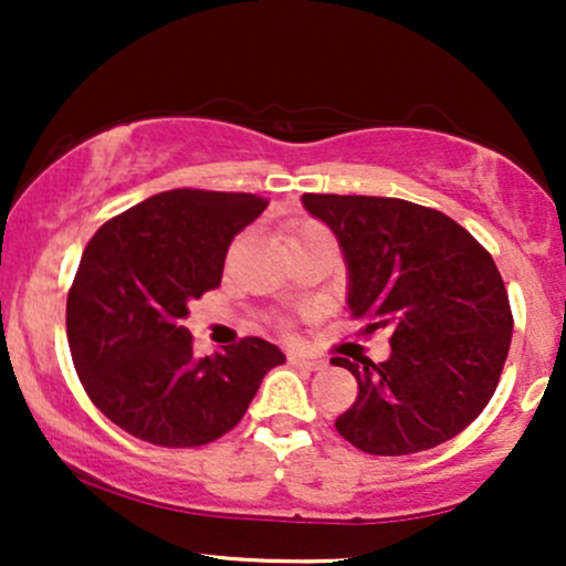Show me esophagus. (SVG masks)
Listing matches in <instances>:
<instances>
[{
	"label": "esophagus",
	"instance_id": "34e87169",
	"mask_svg": "<svg viewBox=\"0 0 566 566\" xmlns=\"http://www.w3.org/2000/svg\"><path fill=\"white\" fill-rule=\"evenodd\" d=\"M287 359H290V365H295V367H301V369H311V373H314V369H322L324 367V361L322 359H314V356L290 354Z\"/></svg>",
	"mask_w": 566,
	"mask_h": 566
}]
</instances>
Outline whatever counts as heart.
<instances>
[{"mask_svg": "<svg viewBox=\"0 0 566 566\" xmlns=\"http://www.w3.org/2000/svg\"><path fill=\"white\" fill-rule=\"evenodd\" d=\"M314 233H324V229H319L316 223H305L301 231H297L295 239H303V237H314Z\"/></svg>", "mask_w": 566, "mask_h": 566, "instance_id": "obj_1", "label": "heart"}]
</instances>
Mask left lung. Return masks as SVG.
<instances>
[{"label": "left lung", "mask_w": 566, "mask_h": 566, "mask_svg": "<svg viewBox=\"0 0 566 566\" xmlns=\"http://www.w3.org/2000/svg\"><path fill=\"white\" fill-rule=\"evenodd\" d=\"M346 252L354 319L391 333L386 361L343 359L359 394L337 433L369 454H412L458 437L495 394L513 316L495 261L444 212L391 197L303 193Z\"/></svg>", "instance_id": "1"}]
</instances>
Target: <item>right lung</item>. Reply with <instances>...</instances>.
<instances>
[{
  "instance_id": "right-lung-1",
  "label": "right lung",
  "mask_w": 566,
  "mask_h": 566,
  "mask_svg": "<svg viewBox=\"0 0 566 566\" xmlns=\"http://www.w3.org/2000/svg\"><path fill=\"white\" fill-rule=\"evenodd\" d=\"M269 207L255 193L172 188L95 231L66 301L71 359L93 405L157 447H201L244 418L284 354L242 337L197 359L180 324L188 301L216 290L239 231Z\"/></svg>"
}]
</instances>
